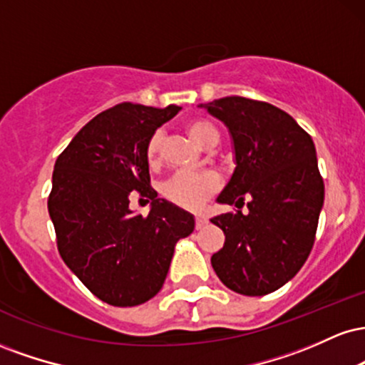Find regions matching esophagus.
<instances>
[{
	"label": "esophagus",
	"mask_w": 365,
	"mask_h": 365,
	"mask_svg": "<svg viewBox=\"0 0 365 365\" xmlns=\"http://www.w3.org/2000/svg\"><path fill=\"white\" fill-rule=\"evenodd\" d=\"M207 223V217L206 216H195V228L197 230H200V228H204V225Z\"/></svg>",
	"instance_id": "34e87169"
}]
</instances>
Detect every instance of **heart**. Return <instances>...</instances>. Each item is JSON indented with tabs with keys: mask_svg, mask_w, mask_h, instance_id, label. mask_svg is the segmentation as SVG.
<instances>
[{
	"mask_svg": "<svg viewBox=\"0 0 365 365\" xmlns=\"http://www.w3.org/2000/svg\"><path fill=\"white\" fill-rule=\"evenodd\" d=\"M187 133L199 145L209 148L217 142V130L209 121L194 120L185 125ZM163 158V133L156 132L145 145V159L150 166H158ZM221 180L215 171H178L163 183L161 194L175 206L200 209L206 200L220 188Z\"/></svg>",
	"mask_w": 365,
	"mask_h": 365,
	"instance_id": "1",
	"label": "heart"
}]
</instances>
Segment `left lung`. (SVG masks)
<instances>
[{"instance_id":"8db88e82","label":"left lung","mask_w":365,"mask_h":365,"mask_svg":"<svg viewBox=\"0 0 365 365\" xmlns=\"http://www.w3.org/2000/svg\"><path fill=\"white\" fill-rule=\"evenodd\" d=\"M228 128L235 171L220 204L247 202L249 212H226L211 223L225 233L212 254L217 278L240 295L278 290L311 254L324 202L314 142L288 113L269 103L230 96L199 104Z\"/></svg>"}]
</instances>
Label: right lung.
I'll return each mask as SVG.
<instances>
[{"label": "right lung", "mask_w": 365, "mask_h": 365, "mask_svg": "<svg viewBox=\"0 0 365 365\" xmlns=\"http://www.w3.org/2000/svg\"><path fill=\"white\" fill-rule=\"evenodd\" d=\"M182 110L121 103L94 116L58 156L48 211L61 259L103 302L133 307L153 299L168 274L175 245L195 220L150 188L145 145ZM151 199L133 215L129 195Z\"/></svg>", "instance_id": "add662e5"}]
</instances>
